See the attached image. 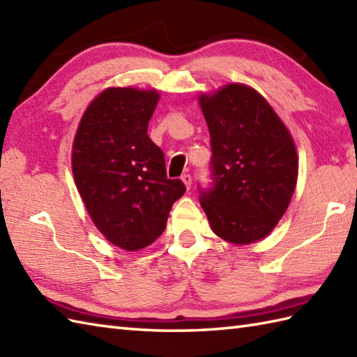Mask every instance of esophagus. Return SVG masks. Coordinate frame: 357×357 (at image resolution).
I'll list each match as a JSON object with an SVG mask.
<instances>
[{
	"label": "esophagus",
	"instance_id": "1",
	"mask_svg": "<svg viewBox=\"0 0 357 357\" xmlns=\"http://www.w3.org/2000/svg\"><path fill=\"white\" fill-rule=\"evenodd\" d=\"M181 179H183V183H184L187 190H190V187H192V176H190V174L185 173V174H183V178H181Z\"/></svg>",
	"mask_w": 357,
	"mask_h": 357
}]
</instances>
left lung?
Returning <instances> with one entry per match:
<instances>
[{
    "mask_svg": "<svg viewBox=\"0 0 357 357\" xmlns=\"http://www.w3.org/2000/svg\"><path fill=\"white\" fill-rule=\"evenodd\" d=\"M198 102L215 179V187L201 193V206L219 238L253 244L268 236L290 206L299 172L294 139L270 102L247 84L202 92Z\"/></svg>",
    "mask_w": 357,
    "mask_h": 357,
    "instance_id": "obj_1",
    "label": "left lung"
}]
</instances>
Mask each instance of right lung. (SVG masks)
Returning a JSON list of instances; mask_svg holds the SVG:
<instances>
[{
    "label": "right lung",
    "mask_w": 357,
    "mask_h": 357,
    "mask_svg": "<svg viewBox=\"0 0 357 357\" xmlns=\"http://www.w3.org/2000/svg\"><path fill=\"white\" fill-rule=\"evenodd\" d=\"M156 89L107 87L82 113L72 144V173L95 227L110 244L138 252L165 229L185 193L167 179L162 150L149 138Z\"/></svg>",
    "instance_id": "add662e5"
}]
</instances>
